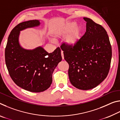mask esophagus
<instances>
[{
    "label": "esophagus",
    "mask_w": 120,
    "mask_h": 120,
    "mask_svg": "<svg viewBox=\"0 0 120 120\" xmlns=\"http://www.w3.org/2000/svg\"><path fill=\"white\" fill-rule=\"evenodd\" d=\"M61 56H62V59L64 60V52H63V51H61Z\"/></svg>",
    "instance_id": "esophagus-1"
}]
</instances>
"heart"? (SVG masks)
Listing matches in <instances>:
<instances>
[{"label":"heart","mask_w":120,"mask_h":120,"mask_svg":"<svg viewBox=\"0 0 120 120\" xmlns=\"http://www.w3.org/2000/svg\"><path fill=\"white\" fill-rule=\"evenodd\" d=\"M82 28L77 25L75 21H68L56 27L53 31V34L56 38H64V42L68 46L76 45L79 41L82 35Z\"/></svg>","instance_id":"1"}]
</instances>
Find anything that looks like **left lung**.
<instances>
[{
    "instance_id": "left-lung-1",
    "label": "left lung",
    "mask_w": 120,
    "mask_h": 120,
    "mask_svg": "<svg viewBox=\"0 0 120 120\" xmlns=\"http://www.w3.org/2000/svg\"><path fill=\"white\" fill-rule=\"evenodd\" d=\"M86 22V32L76 45L62 44L64 58L69 65L70 82L82 90L94 88L106 78L112 58V48L107 32L90 19Z\"/></svg>"
}]
</instances>
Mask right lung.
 <instances>
[{
	"instance_id": "add662e5",
	"label": "right lung",
	"mask_w": 120,
	"mask_h": 120,
	"mask_svg": "<svg viewBox=\"0 0 120 120\" xmlns=\"http://www.w3.org/2000/svg\"><path fill=\"white\" fill-rule=\"evenodd\" d=\"M40 24L38 20H31L18 24L10 33L5 49L6 64L12 80L22 88L35 93L49 88L53 72L62 60L60 48L49 53L41 46L28 50L20 44L21 31Z\"/></svg>"
}]
</instances>
